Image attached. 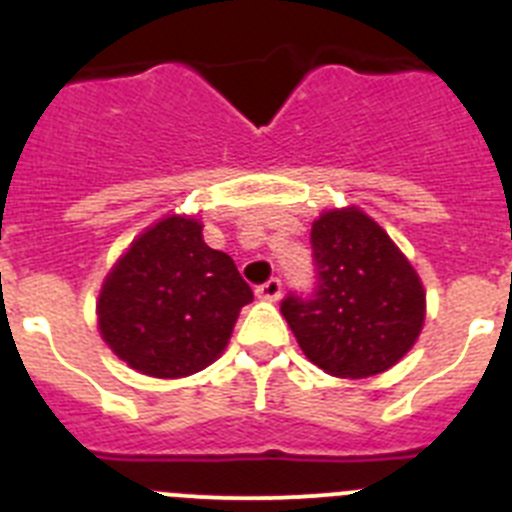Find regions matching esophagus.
Listing matches in <instances>:
<instances>
[{
    "label": "esophagus",
    "instance_id": "1",
    "mask_svg": "<svg viewBox=\"0 0 512 512\" xmlns=\"http://www.w3.org/2000/svg\"><path fill=\"white\" fill-rule=\"evenodd\" d=\"M279 295H282V279L279 277L266 279L264 284L256 287V297H261V300H279Z\"/></svg>",
    "mask_w": 512,
    "mask_h": 512
}]
</instances>
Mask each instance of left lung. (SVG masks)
<instances>
[{
  "mask_svg": "<svg viewBox=\"0 0 512 512\" xmlns=\"http://www.w3.org/2000/svg\"><path fill=\"white\" fill-rule=\"evenodd\" d=\"M315 284L289 292L282 315L312 364L333 377H374L413 348L425 292L400 248L372 217L351 207L312 223Z\"/></svg>",
  "mask_w": 512,
  "mask_h": 512,
  "instance_id": "8db88e82",
  "label": "left lung"
}]
</instances>
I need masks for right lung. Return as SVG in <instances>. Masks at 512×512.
<instances>
[{"instance_id":"1","label":"right lung","mask_w":512,"mask_h":512,"mask_svg":"<svg viewBox=\"0 0 512 512\" xmlns=\"http://www.w3.org/2000/svg\"><path fill=\"white\" fill-rule=\"evenodd\" d=\"M253 292L228 253L202 241L194 217H166L128 248L99 295V330L148 377H189L228 346Z\"/></svg>"}]
</instances>
